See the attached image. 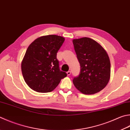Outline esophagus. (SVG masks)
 Listing matches in <instances>:
<instances>
[{"instance_id": "1", "label": "esophagus", "mask_w": 130, "mask_h": 130, "mask_svg": "<svg viewBox=\"0 0 130 130\" xmlns=\"http://www.w3.org/2000/svg\"><path fill=\"white\" fill-rule=\"evenodd\" d=\"M67 75L68 76H70L71 75V71H68L67 72Z\"/></svg>"}]
</instances>
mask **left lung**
Segmentation results:
<instances>
[{
    "label": "left lung",
    "mask_w": 130,
    "mask_h": 130,
    "mask_svg": "<svg viewBox=\"0 0 130 130\" xmlns=\"http://www.w3.org/2000/svg\"><path fill=\"white\" fill-rule=\"evenodd\" d=\"M80 65L75 87L85 94H93L106 86L110 76V62L106 51L92 39L83 37L72 41Z\"/></svg>",
    "instance_id": "1"
}]
</instances>
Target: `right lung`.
<instances>
[{
	"instance_id": "1",
	"label": "right lung",
	"mask_w": 130,
	"mask_h": 130,
	"mask_svg": "<svg viewBox=\"0 0 130 130\" xmlns=\"http://www.w3.org/2000/svg\"><path fill=\"white\" fill-rule=\"evenodd\" d=\"M64 38L48 35L37 38L29 46L21 63V71L27 85L36 92L53 90L61 79L67 76L60 70L57 58Z\"/></svg>"
}]
</instances>
